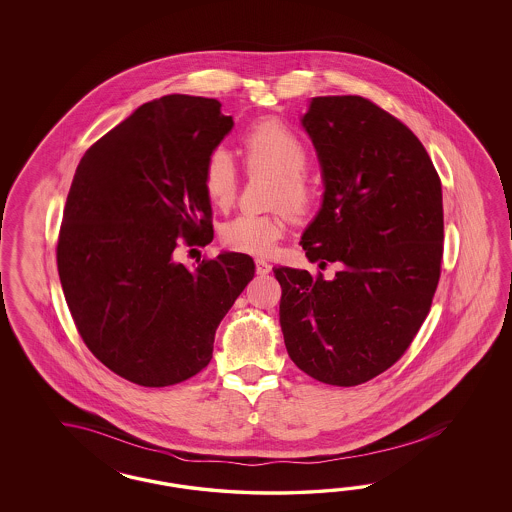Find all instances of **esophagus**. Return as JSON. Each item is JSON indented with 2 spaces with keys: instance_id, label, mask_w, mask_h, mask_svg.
I'll list each match as a JSON object with an SVG mask.
<instances>
[{
  "instance_id": "34e87169",
  "label": "esophagus",
  "mask_w": 512,
  "mask_h": 512,
  "mask_svg": "<svg viewBox=\"0 0 512 512\" xmlns=\"http://www.w3.org/2000/svg\"><path fill=\"white\" fill-rule=\"evenodd\" d=\"M255 270H257L259 276H266V274H270L272 266H270V263H266L264 259H257V261H255Z\"/></svg>"
}]
</instances>
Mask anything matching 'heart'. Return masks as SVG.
Wrapping results in <instances>:
<instances>
[{"label": "heart", "mask_w": 512, "mask_h": 512, "mask_svg": "<svg viewBox=\"0 0 512 512\" xmlns=\"http://www.w3.org/2000/svg\"><path fill=\"white\" fill-rule=\"evenodd\" d=\"M244 165L249 172L274 176L270 206L287 208L295 217L306 216L315 201V186L308 176L310 150L291 127L278 120H261L249 125L242 137ZM202 189L219 210H227L238 189V172L233 157L223 150H212L202 167ZM287 231V214H240L221 229V244L249 255H268Z\"/></svg>", "instance_id": "obj_1"}]
</instances>
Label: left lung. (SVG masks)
<instances>
[{
    "mask_svg": "<svg viewBox=\"0 0 512 512\" xmlns=\"http://www.w3.org/2000/svg\"><path fill=\"white\" fill-rule=\"evenodd\" d=\"M302 124L325 178L300 246L323 274L274 268L291 360L313 379L357 387L396 364L432 308L443 259V193L417 135L360 95L313 97Z\"/></svg>",
    "mask_w": 512,
    "mask_h": 512,
    "instance_id": "left-lung-1",
    "label": "left lung"
}]
</instances>
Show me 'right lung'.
I'll return each instance as SVG.
<instances>
[{"instance_id": "add662e5", "label": "right lung", "mask_w": 512, "mask_h": 512, "mask_svg": "<svg viewBox=\"0 0 512 512\" xmlns=\"http://www.w3.org/2000/svg\"><path fill=\"white\" fill-rule=\"evenodd\" d=\"M217 99L165 95L135 110L78 163L56 246L78 334L110 372L169 387L212 360L216 328L255 276L244 253L174 251L212 242L208 154L233 127Z\"/></svg>"}]
</instances>
